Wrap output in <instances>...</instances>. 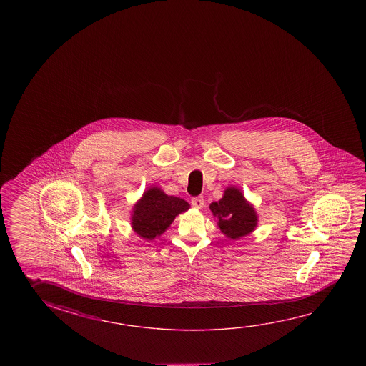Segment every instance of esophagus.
I'll use <instances>...</instances> for the list:
<instances>
[{"label":"esophagus","instance_id":"obj_1","mask_svg":"<svg viewBox=\"0 0 366 366\" xmlns=\"http://www.w3.org/2000/svg\"><path fill=\"white\" fill-rule=\"evenodd\" d=\"M204 203H205V200H204L203 197H197V198L192 199V207L197 208V209H202L204 207Z\"/></svg>","mask_w":366,"mask_h":366}]
</instances>
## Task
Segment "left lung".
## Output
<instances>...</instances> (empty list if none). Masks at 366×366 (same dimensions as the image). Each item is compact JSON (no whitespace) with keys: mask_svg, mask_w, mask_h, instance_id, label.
I'll list each match as a JSON object with an SVG mask.
<instances>
[{"mask_svg":"<svg viewBox=\"0 0 366 366\" xmlns=\"http://www.w3.org/2000/svg\"><path fill=\"white\" fill-rule=\"evenodd\" d=\"M213 216L216 217L218 227L228 239L240 240L241 237L252 234L258 224V216L252 204L246 200L244 194L237 187H227L223 198L209 205Z\"/></svg>","mask_w":366,"mask_h":366,"instance_id":"1","label":"left lung"}]
</instances>
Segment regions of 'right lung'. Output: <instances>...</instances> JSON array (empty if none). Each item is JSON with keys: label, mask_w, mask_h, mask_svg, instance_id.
Masks as SVG:
<instances>
[{"label": "right lung", "mask_w": 366, "mask_h": 366, "mask_svg": "<svg viewBox=\"0 0 366 366\" xmlns=\"http://www.w3.org/2000/svg\"><path fill=\"white\" fill-rule=\"evenodd\" d=\"M190 208L184 199L169 197L157 187H149L132 208V227L144 240H153L167 229L176 216Z\"/></svg>", "instance_id": "obj_1"}]
</instances>
